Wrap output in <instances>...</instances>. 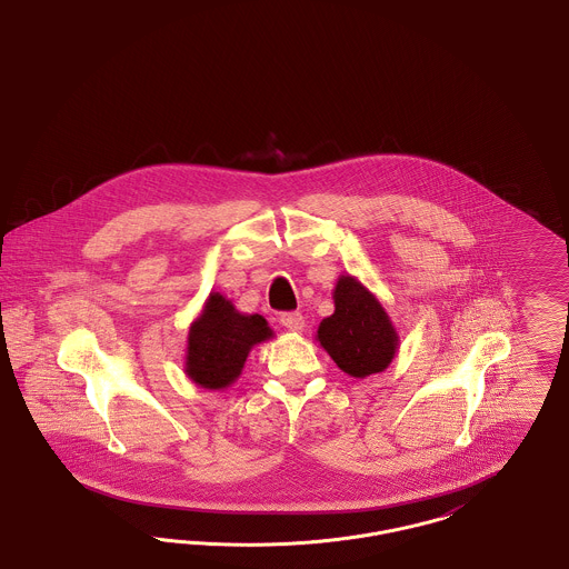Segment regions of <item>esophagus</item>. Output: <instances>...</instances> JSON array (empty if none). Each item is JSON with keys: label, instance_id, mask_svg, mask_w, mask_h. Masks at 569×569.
Returning a JSON list of instances; mask_svg holds the SVG:
<instances>
[{"label": "esophagus", "instance_id": "esophagus-1", "mask_svg": "<svg viewBox=\"0 0 569 569\" xmlns=\"http://www.w3.org/2000/svg\"><path fill=\"white\" fill-rule=\"evenodd\" d=\"M279 322H281L283 328H288V330H292V332H300V330L305 328V318H302V313H298V311L281 313Z\"/></svg>", "mask_w": 569, "mask_h": 569}]
</instances>
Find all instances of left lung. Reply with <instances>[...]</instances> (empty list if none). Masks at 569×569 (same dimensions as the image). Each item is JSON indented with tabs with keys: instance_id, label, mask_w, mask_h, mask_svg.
Returning <instances> with one entry per match:
<instances>
[{
	"instance_id": "1",
	"label": "left lung",
	"mask_w": 569,
	"mask_h": 569,
	"mask_svg": "<svg viewBox=\"0 0 569 569\" xmlns=\"http://www.w3.org/2000/svg\"><path fill=\"white\" fill-rule=\"evenodd\" d=\"M335 313L325 318L316 341L350 378L381 373L399 350V332L378 297L353 274H339L332 290Z\"/></svg>"
}]
</instances>
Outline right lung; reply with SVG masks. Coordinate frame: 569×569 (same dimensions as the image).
<instances>
[{
	"instance_id": "right-lung-1",
	"label": "right lung",
	"mask_w": 569,
	"mask_h": 569,
	"mask_svg": "<svg viewBox=\"0 0 569 569\" xmlns=\"http://www.w3.org/2000/svg\"><path fill=\"white\" fill-rule=\"evenodd\" d=\"M272 335L260 313H241L232 300L211 292L191 322L183 371L200 388L223 390L243 373L251 348Z\"/></svg>"
}]
</instances>
